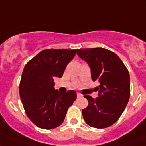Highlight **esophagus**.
I'll return each instance as SVG.
<instances>
[{"instance_id":"34e87169","label":"esophagus","mask_w":146,"mask_h":146,"mask_svg":"<svg viewBox=\"0 0 146 146\" xmlns=\"http://www.w3.org/2000/svg\"><path fill=\"white\" fill-rule=\"evenodd\" d=\"M77 96H78V98H81L83 96H82L81 94L78 93H78H77Z\"/></svg>"}]
</instances>
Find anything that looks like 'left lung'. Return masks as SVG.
Returning a JSON list of instances; mask_svg holds the SVG:
<instances>
[{"label":"left lung","instance_id":"obj_1","mask_svg":"<svg viewBox=\"0 0 146 146\" xmlns=\"http://www.w3.org/2000/svg\"><path fill=\"white\" fill-rule=\"evenodd\" d=\"M77 54L87 62L98 96H84L88 106L82 110L84 121L96 128H105L113 125L121 116L129 101L130 75L121 59L102 48L78 49Z\"/></svg>","mask_w":146,"mask_h":146}]
</instances>
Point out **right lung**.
Here are the masks:
<instances>
[{
	"label": "right lung",
	"instance_id": "1",
	"mask_svg": "<svg viewBox=\"0 0 146 146\" xmlns=\"http://www.w3.org/2000/svg\"><path fill=\"white\" fill-rule=\"evenodd\" d=\"M76 50L46 49L25 65L19 94L25 113L33 123L42 129L59 127L68 108L77 98L74 90L62 93L54 89V78H62Z\"/></svg>",
	"mask_w": 146,
	"mask_h": 146
}]
</instances>
